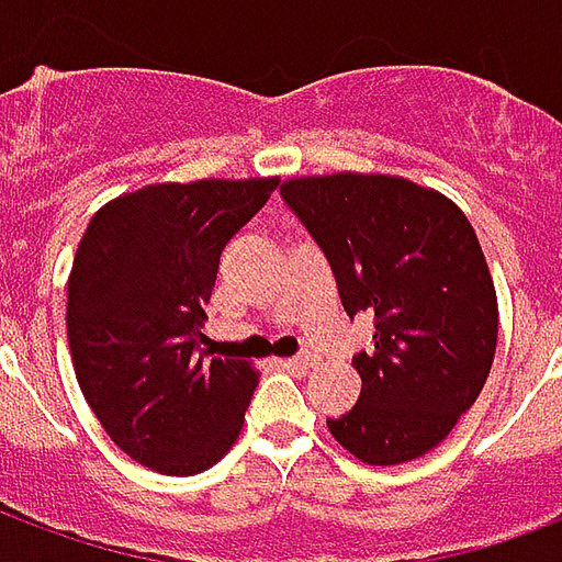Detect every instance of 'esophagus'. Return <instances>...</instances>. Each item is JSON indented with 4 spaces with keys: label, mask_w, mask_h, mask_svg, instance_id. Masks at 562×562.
<instances>
[{
    "label": "esophagus",
    "mask_w": 562,
    "mask_h": 562,
    "mask_svg": "<svg viewBox=\"0 0 562 562\" xmlns=\"http://www.w3.org/2000/svg\"><path fill=\"white\" fill-rule=\"evenodd\" d=\"M313 364H316V355H310V352L294 355V358L285 361V367H292V370H310Z\"/></svg>",
    "instance_id": "1"
}]
</instances>
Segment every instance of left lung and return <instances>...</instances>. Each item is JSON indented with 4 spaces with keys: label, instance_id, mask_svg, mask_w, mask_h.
<instances>
[{
    "label": "left lung",
    "instance_id": "8db88e82",
    "mask_svg": "<svg viewBox=\"0 0 562 562\" xmlns=\"http://www.w3.org/2000/svg\"><path fill=\"white\" fill-rule=\"evenodd\" d=\"M325 249L346 313H373L358 352L361 397L330 436L370 467H397L446 439L479 401L496 352L494 277L467 213L397 173H304L280 186Z\"/></svg>",
    "mask_w": 562,
    "mask_h": 562
}]
</instances>
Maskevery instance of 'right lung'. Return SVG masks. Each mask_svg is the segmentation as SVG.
<instances>
[{
  "label": "right lung",
  "mask_w": 562,
  "mask_h": 562,
  "mask_svg": "<svg viewBox=\"0 0 562 562\" xmlns=\"http://www.w3.org/2000/svg\"><path fill=\"white\" fill-rule=\"evenodd\" d=\"M277 177L149 183L108 201L68 273L75 376L104 434L161 475L210 470L237 442L258 370L198 346L225 244Z\"/></svg>",
  "instance_id": "right-lung-1"
}]
</instances>
